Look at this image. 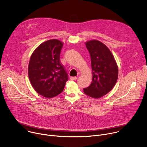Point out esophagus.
I'll return each instance as SVG.
<instances>
[{"label":"esophagus","mask_w":147,"mask_h":147,"mask_svg":"<svg viewBox=\"0 0 147 147\" xmlns=\"http://www.w3.org/2000/svg\"><path fill=\"white\" fill-rule=\"evenodd\" d=\"M77 79V77H70V80L73 81V80H76Z\"/></svg>","instance_id":"obj_1"}]
</instances>
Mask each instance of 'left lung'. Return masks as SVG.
I'll list each match as a JSON object with an SVG mask.
<instances>
[{"instance_id": "left-lung-1", "label": "left lung", "mask_w": 147, "mask_h": 147, "mask_svg": "<svg viewBox=\"0 0 147 147\" xmlns=\"http://www.w3.org/2000/svg\"><path fill=\"white\" fill-rule=\"evenodd\" d=\"M90 53L92 71L90 86L84 92L93 98H99L110 92L118 78V67L109 48L100 41L91 40L86 42Z\"/></svg>"}]
</instances>
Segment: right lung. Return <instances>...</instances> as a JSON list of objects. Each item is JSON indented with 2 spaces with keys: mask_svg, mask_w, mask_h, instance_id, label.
I'll return each mask as SVG.
<instances>
[{
  "mask_svg": "<svg viewBox=\"0 0 147 147\" xmlns=\"http://www.w3.org/2000/svg\"><path fill=\"white\" fill-rule=\"evenodd\" d=\"M63 43L56 39L40 44L32 53L28 64V77L37 93L51 98L63 90L68 75L60 61Z\"/></svg>",
  "mask_w": 147,
  "mask_h": 147,
  "instance_id": "obj_1",
  "label": "right lung"
}]
</instances>
